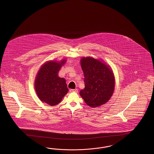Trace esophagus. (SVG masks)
Segmentation results:
<instances>
[{"mask_svg": "<svg viewBox=\"0 0 154 154\" xmlns=\"http://www.w3.org/2000/svg\"><path fill=\"white\" fill-rule=\"evenodd\" d=\"M69 91L71 93H77L78 92V89H70Z\"/></svg>", "mask_w": 154, "mask_h": 154, "instance_id": "34e87169", "label": "esophagus"}]
</instances>
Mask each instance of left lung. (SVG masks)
<instances>
[{
  "label": "left lung",
  "instance_id": "1",
  "mask_svg": "<svg viewBox=\"0 0 154 154\" xmlns=\"http://www.w3.org/2000/svg\"><path fill=\"white\" fill-rule=\"evenodd\" d=\"M81 65L85 77V89L79 94L85 102L93 108L107 102L115 87L112 70L100 61L90 57H83Z\"/></svg>",
  "mask_w": 154,
  "mask_h": 154
}]
</instances>
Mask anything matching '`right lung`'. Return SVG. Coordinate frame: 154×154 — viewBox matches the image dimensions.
<instances>
[{
  "instance_id": "right-lung-1",
  "label": "right lung",
  "mask_w": 154,
  "mask_h": 154,
  "mask_svg": "<svg viewBox=\"0 0 154 154\" xmlns=\"http://www.w3.org/2000/svg\"><path fill=\"white\" fill-rule=\"evenodd\" d=\"M63 60L60 63L50 61L42 65L35 81V89L40 100L50 106H55L61 101L68 91L65 79L58 76Z\"/></svg>"
}]
</instances>
